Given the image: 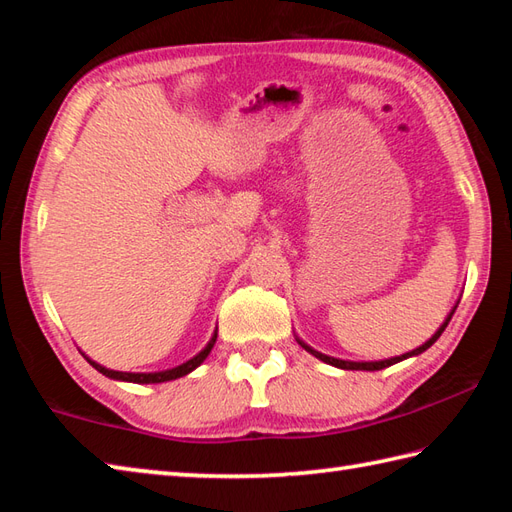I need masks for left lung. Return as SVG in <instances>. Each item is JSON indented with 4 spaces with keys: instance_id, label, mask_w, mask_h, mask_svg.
<instances>
[{
    "instance_id": "obj_1",
    "label": "left lung",
    "mask_w": 512,
    "mask_h": 512,
    "mask_svg": "<svg viewBox=\"0 0 512 512\" xmlns=\"http://www.w3.org/2000/svg\"><path fill=\"white\" fill-rule=\"evenodd\" d=\"M456 309H458V304L453 306L451 313L447 315V320L440 324L438 331H436L434 335H431L423 346H418V348H416V350H412V352H405V355H401V357H392V359H383V361H344V359H335V357L322 355V352H317V350H313L311 346H306V344L302 342V339H298V344H300L306 352H311V355H315L317 359H322L324 363H331V366H335V368H342V370H383V368L394 366V363H399V361H403V359H407V357H414V355H420V352H425V350H427L431 344H434L436 339L442 335V331H445L447 324H449V320H451V315L456 313Z\"/></svg>"
}]
</instances>
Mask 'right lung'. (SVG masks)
Returning <instances> with one entry per match:
<instances>
[{"label":"right lung","instance_id":"add662e5","mask_svg":"<svg viewBox=\"0 0 512 512\" xmlns=\"http://www.w3.org/2000/svg\"><path fill=\"white\" fill-rule=\"evenodd\" d=\"M214 342H217V333L212 335L208 346L203 348V350L199 352V355L188 359L186 363H181V366H177V368L162 370V372H118V370H109V368H105V366H100V363L92 361L89 357H87V361L92 363V366H94L98 372H102V374H105V377H109V379L131 381V383H164V381H173V379L184 377V374H188V372H192L195 368H199L201 363H203V359H206V357L210 355V350H212Z\"/></svg>","mask_w":512,"mask_h":512}]
</instances>
